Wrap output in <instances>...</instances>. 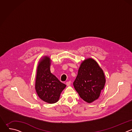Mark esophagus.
Instances as JSON below:
<instances>
[{"label":"esophagus","mask_w":132,"mask_h":132,"mask_svg":"<svg viewBox=\"0 0 132 132\" xmlns=\"http://www.w3.org/2000/svg\"><path fill=\"white\" fill-rule=\"evenodd\" d=\"M66 85H67V86H70V84H71V81H67V82H66Z\"/></svg>","instance_id":"esophagus-1"}]
</instances>
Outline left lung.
Here are the masks:
<instances>
[{"instance_id":"1","label":"left lung","mask_w":132,"mask_h":132,"mask_svg":"<svg viewBox=\"0 0 132 132\" xmlns=\"http://www.w3.org/2000/svg\"><path fill=\"white\" fill-rule=\"evenodd\" d=\"M105 84L103 71L95 60L89 58L81 63L73 85L80 97L91 103L99 98Z\"/></svg>"}]
</instances>
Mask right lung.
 <instances>
[{
  "instance_id": "1",
  "label": "right lung",
  "mask_w": 132,
  "mask_h": 132,
  "mask_svg": "<svg viewBox=\"0 0 132 132\" xmlns=\"http://www.w3.org/2000/svg\"><path fill=\"white\" fill-rule=\"evenodd\" d=\"M51 60L44 56L37 67L35 88L39 98L48 103H54L60 99L61 93L66 87L50 71Z\"/></svg>"
}]
</instances>
